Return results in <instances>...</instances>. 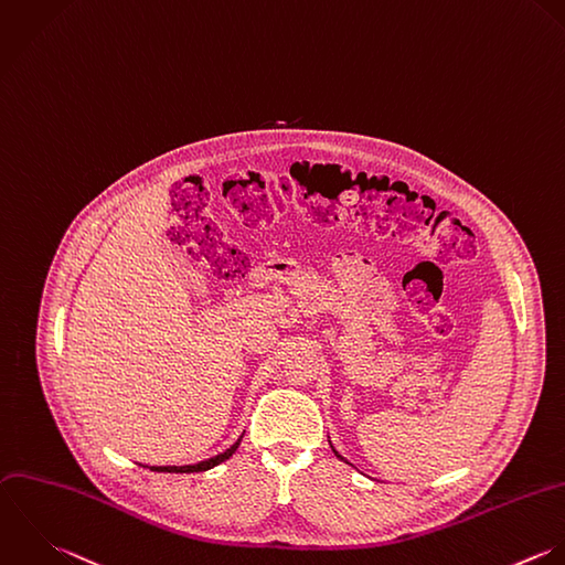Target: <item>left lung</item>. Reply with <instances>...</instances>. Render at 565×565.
<instances>
[{
    "instance_id": "obj_1",
    "label": "left lung",
    "mask_w": 565,
    "mask_h": 565,
    "mask_svg": "<svg viewBox=\"0 0 565 565\" xmlns=\"http://www.w3.org/2000/svg\"><path fill=\"white\" fill-rule=\"evenodd\" d=\"M333 451H335V449H333ZM335 456H338V458H340V460H344V458H342V456H340V454H338V451H335Z\"/></svg>"
}]
</instances>
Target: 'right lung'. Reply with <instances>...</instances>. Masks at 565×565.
<instances>
[{
  "label": "right lung",
  "mask_w": 565,
  "mask_h": 565,
  "mask_svg": "<svg viewBox=\"0 0 565 565\" xmlns=\"http://www.w3.org/2000/svg\"><path fill=\"white\" fill-rule=\"evenodd\" d=\"M243 438V436H241ZM241 438L230 447V449H225L223 454H218V456H212V458H207V460H201V462H196V465H184V467H151V471H164V473H196V471H207V469H212V467H216V465H221L223 460H227L234 451H236V447L241 445Z\"/></svg>",
  "instance_id": "right-lung-1"
}]
</instances>
